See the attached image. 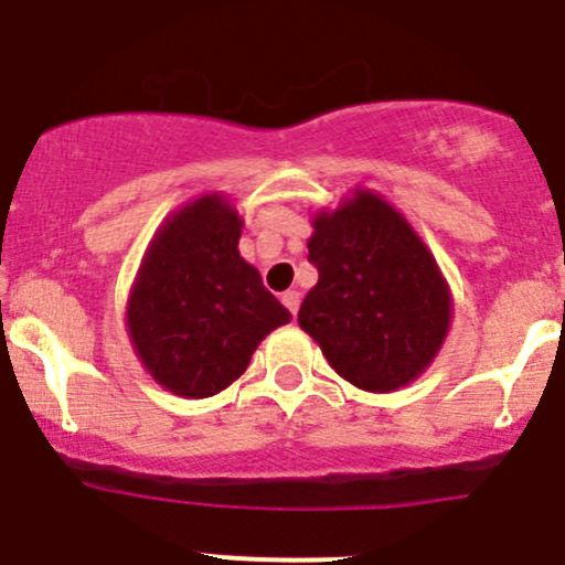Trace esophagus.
<instances>
[{"instance_id": "1", "label": "esophagus", "mask_w": 565, "mask_h": 565, "mask_svg": "<svg viewBox=\"0 0 565 565\" xmlns=\"http://www.w3.org/2000/svg\"><path fill=\"white\" fill-rule=\"evenodd\" d=\"M299 301H301L299 290H285V294H282V305L288 307L290 316H296V312H299Z\"/></svg>"}]
</instances>
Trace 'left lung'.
I'll return each instance as SVG.
<instances>
[{"mask_svg": "<svg viewBox=\"0 0 565 565\" xmlns=\"http://www.w3.org/2000/svg\"><path fill=\"white\" fill-rule=\"evenodd\" d=\"M310 260L318 282L299 327L329 365L367 393L409 384L443 345L450 294L409 222L376 194L360 192L316 220Z\"/></svg>", "mask_w": 565, "mask_h": 565, "instance_id": "1", "label": "left lung"}]
</instances>
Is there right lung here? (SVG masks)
I'll return each mask as SVG.
<instances>
[{"instance_id": "add662e5", "label": "right lung", "mask_w": 565, "mask_h": 565, "mask_svg": "<svg viewBox=\"0 0 565 565\" xmlns=\"http://www.w3.org/2000/svg\"><path fill=\"white\" fill-rule=\"evenodd\" d=\"M242 220L216 194L178 211L150 244L128 299V332L153 379L183 398L236 382L255 345L290 321L238 255Z\"/></svg>"}]
</instances>
